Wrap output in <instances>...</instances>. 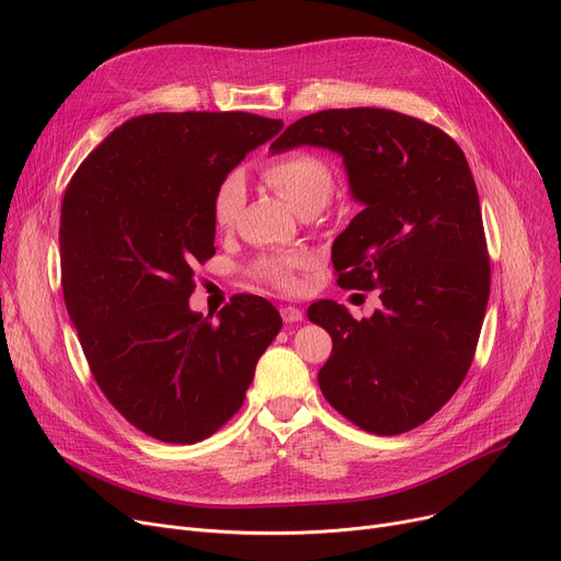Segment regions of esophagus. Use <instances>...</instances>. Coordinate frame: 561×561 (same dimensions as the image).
<instances>
[{"label":"esophagus","instance_id":"1","mask_svg":"<svg viewBox=\"0 0 561 561\" xmlns=\"http://www.w3.org/2000/svg\"><path fill=\"white\" fill-rule=\"evenodd\" d=\"M282 318H284V322H300L305 318V313H302V309L288 305V307H282Z\"/></svg>","mask_w":561,"mask_h":561}]
</instances>
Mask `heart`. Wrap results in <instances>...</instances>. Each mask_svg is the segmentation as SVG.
Returning <instances> with one entry per match:
<instances>
[{
	"mask_svg": "<svg viewBox=\"0 0 561 561\" xmlns=\"http://www.w3.org/2000/svg\"><path fill=\"white\" fill-rule=\"evenodd\" d=\"M268 184L296 214H318L334 193V172L330 163L313 152H288L263 168ZM245 202V182L241 172H229L220 182L214 199V216L220 227H229L241 214ZM309 265L307 252H288L261 261L259 271L265 282L293 290L300 286L298 273Z\"/></svg>",
	"mask_w": 561,
	"mask_h": 561,
	"instance_id": "obj_1",
	"label": "heart"
}]
</instances>
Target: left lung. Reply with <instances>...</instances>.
<instances>
[{
	"label": "left lung",
	"mask_w": 561,
	"mask_h": 561,
	"mask_svg": "<svg viewBox=\"0 0 561 561\" xmlns=\"http://www.w3.org/2000/svg\"><path fill=\"white\" fill-rule=\"evenodd\" d=\"M302 145L339 154L362 204L332 245L339 284L381 300L364 320L334 300L309 307L334 343L320 391L366 432H409L453 398L480 339L491 268L473 174L448 134L389 108L311 113L271 152Z\"/></svg>",
	"instance_id": "1"
}]
</instances>
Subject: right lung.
Returning a JSON list of instances; mask_svg holds the SVG:
<instances>
[{
	"label": "right lung",
	"instance_id": "1",
	"mask_svg": "<svg viewBox=\"0 0 561 561\" xmlns=\"http://www.w3.org/2000/svg\"><path fill=\"white\" fill-rule=\"evenodd\" d=\"M252 113H152L113 129L61 204L64 298L93 377L165 444H197L245 400L277 309L236 296L191 309L195 265L216 254L214 199L245 154L282 131Z\"/></svg>",
	"mask_w": 561,
	"mask_h": 561
}]
</instances>
